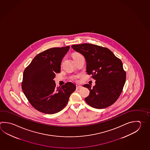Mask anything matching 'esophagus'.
<instances>
[{"instance_id": "34e87169", "label": "esophagus", "mask_w": 150, "mask_h": 150, "mask_svg": "<svg viewBox=\"0 0 150 150\" xmlns=\"http://www.w3.org/2000/svg\"><path fill=\"white\" fill-rule=\"evenodd\" d=\"M82 86H81V85H76V89H80V88H82Z\"/></svg>"}]
</instances>
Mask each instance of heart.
I'll return each instance as SVG.
<instances>
[{
	"instance_id": "b5f03b06",
	"label": "heart",
	"mask_w": 150,
	"mask_h": 150,
	"mask_svg": "<svg viewBox=\"0 0 150 150\" xmlns=\"http://www.w3.org/2000/svg\"><path fill=\"white\" fill-rule=\"evenodd\" d=\"M80 54H79V53H77V52H76V53H74V54H73V56H72V57H73V58H74L75 57L77 56L80 55ZM80 77H81V76L79 75H76V76H73V77H72V79L74 80V81H78V79H79Z\"/></svg>"
}]
</instances>
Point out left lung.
Returning a JSON list of instances; mask_svg holds the SVG:
<instances>
[{
    "instance_id": "left-lung-1",
    "label": "left lung",
    "mask_w": 150,
    "mask_h": 150,
    "mask_svg": "<svg viewBox=\"0 0 150 150\" xmlns=\"http://www.w3.org/2000/svg\"><path fill=\"white\" fill-rule=\"evenodd\" d=\"M71 47L84 56L86 72L96 80L93 87L83 86L90 91L85 101L96 109L110 106L120 96L126 81V74L121 60L109 49L99 45L83 43Z\"/></svg>"
}]
</instances>
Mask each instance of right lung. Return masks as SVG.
Segmentation results:
<instances>
[{"mask_svg":"<svg viewBox=\"0 0 150 150\" xmlns=\"http://www.w3.org/2000/svg\"><path fill=\"white\" fill-rule=\"evenodd\" d=\"M70 47L52 48L38 54L23 73L22 88L28 102L43 113L54 114L63 109L76 86L67 82L56 86L54 79L60 73L62 58Z\"/></svg>","mask_w":150,"mask_h":150,"instance_id":"right-lung-1","label":"right lung"}]
</instances>
